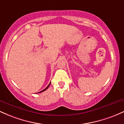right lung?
Segmentation results:
<instances>
[{
  "label": "right lung",
  "instance_id": "obj_1",
  "mask_svg": "<svg viewBox=\"0 0 124 124\" xmlns=\"http://www.w3.org/2000/svg\"><path fill=\"white\" fill-rule=\"evenodd\" d=\"M51 83H49V85H48V86H47V87H46V88H45V89H44V90H42V91H41V92H38V93H41V92H44V91H45V90H46V89H48V87H49V85H51Z\"/></svg>",
  "mask_w": 124,
  "mask_h": 124
}]
</instances>
